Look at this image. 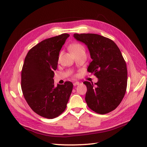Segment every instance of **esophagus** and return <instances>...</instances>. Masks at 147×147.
<instances>
[{
	"label": "esophagus",
	"instance_id": "esophagus-1",
	"mask_svg": "<svg viewBox=\"0 0 147 147\" xmlns=\"http://www.w3.org/2000/svg\"><path fill=\"white\" fill-rule=\"evenodd\" d=\"M79 84H80V82H75V83H74V85L75 86H77V85H78Z\"/></svg>",
	"mask_w": 147,
	"mask_h": 147
}]
</instances>
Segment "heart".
<instances>
[{"mask_svg": "<svg viewBox=\"0 0 147 147\" xmlns=\"http://www.w3.org/2000/svg\"><path fill=\"white\" fill-rule=\"evenodd\" d=\"M70 50L72 53V54H75V53H77L78 52L80 51H83L84 48L79 43H74L73 45L70 46Z\"/></svg>", "mask_w": 147, "mask_h": 147, "instance_id": "b5f03b06", "label": "heart"}]
</instances>
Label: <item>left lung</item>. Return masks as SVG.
Masks as SVG:
<instances>
[{
	"label": "left lung",
	"instance_id": "1",
	"mask_svg": "<svg viewBox=\"0 0 147 147\" xmlns=\"http://www.w3.org/2000/svg\"><path fill=\"white\" fill-rule=\"evenodd\" d=\"M74 37L87 46L92 59L88 71L98 78L94 84L83 82L88 106L101 115L112 112L121 103L127 87V67L121 51L113 40L98 34H74Z\"/></svg>",
	"mask_w": 147,
	"mask_h": 147
}]
</instances>
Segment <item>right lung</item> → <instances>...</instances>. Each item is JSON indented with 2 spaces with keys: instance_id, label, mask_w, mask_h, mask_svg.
Segmentation results:
<instances>
[{
  "instance_id": "right-lung-1",
  "label": "right lung",
  "mask_w": 147,
  "mask_h": 147,
  "mask_svg": "<svg viewBox=\"0 0 147 147\" xmlns=\"http://www.w3.org/2000/svg\"><path fill=\"white\" fill-rule=\"evenodd\" d=\"M69 37L63 34L44 40L32 47L26 55L21 72V89L24 98L34 112L53 119L66 109L73 84H54L59 52Z\"/></svg>"
}]
</instances>
